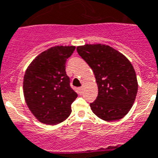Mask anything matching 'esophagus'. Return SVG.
<instances>
[{
	"label": "esophagus",
	"mask_w": 158,
	"mask_h": 158,
	"mask_svg": "<svg viewBox=\"0 0 158 158\" xmlns=\"http://www.w3.org/2000/svg\"><path fill=\"white\" fill-rule=\"evenodd\" d=\"M77 93L78 94L81 95L82 94H83V88L82 87H79V88L77 89Z\"/></svg>",
	"instance_id": "1"
}]
</instances>
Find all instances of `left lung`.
<instances>
[{
  "mask_svg": "<svg viewBox=\"0 0 158 158\" xmlns=\"http://www.w3.org/2000/svg\"><path fill=\"white\" fill-rule=\"evenodd\" d=\"M77 53L92 69L98 94L90 103L92 111L105 121L123 118L135 102L138 90L135 72L122 53L105 44H85Z\"/></svg>",
  "mask_w": 158,
  "mask_h": 158,
  "instance_id": "1",
  "label": "left lung"
}]
</instances>
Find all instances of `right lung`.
I'll use <instances>...</instances> for the list:
<instances>
[{"label": "right lung", "instance_id": "obj_1", "mask_svg": "<svg viewBox=\"0 0 158 158\" xmlns=\"http://www.w3.org/2000/svg\"><path fill=\"white\" fill-rule=\"evenodd\" d=\"M75 48L52 47L35 57L26 70L25 100L31 113L41 123L58 124L71 114V105L77 94L70 87L65 64Z\"/></svg>", "mask_w": 158, "mask_h": 158}]
</instances>
